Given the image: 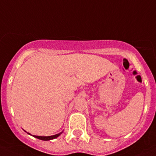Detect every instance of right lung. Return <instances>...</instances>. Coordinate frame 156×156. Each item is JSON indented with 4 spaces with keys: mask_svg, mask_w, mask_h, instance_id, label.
<instances>
[{
    "mask_svg": "<svg viewBox=\"0 0 156 156\" xmlns=\"http://www.w3.org/2000/svg\"><path fill=\"white\" fill-rule=\"evenodd\" d=\"M25 131V130H24ZM26 132V131H25ZM63 133V131L62 132H61V133H58V134H56V135H54V136H32V135H31L30 133H28L29 135H31V136H32L33 137H35V138H38V139H40V140H42V141H49V140H52V139H55V138H58V137L61 134V133Z\"/></svg>",
    "mask_w": 156,
    "mask_h": 156,
    "instance_id": "right-lung-1",
    "label": "right lung"
}]
</instances>
